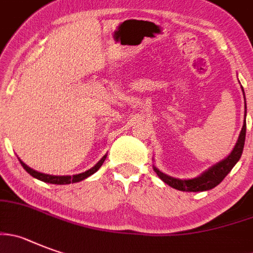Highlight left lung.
I'll use <instances>...</instances> for the list:
<instances>
[{
    "label": "left lung",
    "mask_w": 253,
    "mask_h": 253,
    "mask_svg": "<svg viewBox=\"0 0 253 253\" xmlns=\"http://www.w3.org/2000/svg\"><path fill=\"white\" fill-rule=\"evenodd\" d=\"M243 96H245V91H243ZM245 109H246V101H245ZM245 139H246V110H245V122H243L242 130H241L240 135H238L237 143H236L232 152L229 153L223 161L218 162V163H216L214 166L211 167V168H208L207 170L201 173V175H198V177L196 178H192V179H178V178H173L170 177V175L166 174V173L161 172L155 166H153V169H154V172L157 173V175H158L164 183H167V184H168L169 187H172V188L178 189V191H210V189L214 188L216 185H218L219 183L224 179V177L232 170V168L236 166V163L240 161L241 155H242L243 152V147H245Z\"/></svg>",
    "instance_id": "obj_1"
}]
</instances>
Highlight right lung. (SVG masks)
I'll list each match as a JSON object with an SVG mask.
<instances>
[{"mask_svg":"<svg viewBox=\"0 0 253 253\" xmlns=\"http://www.w3.org/2000/svg\"><path fill=\"white\" fill-rule=\"evenodd\" d=\"M105 158H106V154L104 155L103 158H101L100 161L98 162V163L95 164L92 168H90L89 170H86V172H84V173H80V174H75V175H50V174H45V173H40V172H37V170H35V169L30 168V167L26 166V164L21 161V159H20V163H21V166L24 167L25 170H26V172L29 173L30 175H32L34 178H36V179L42 180V182H46V183H51V184H70V183L81 182V180L86 179L87 177H90V175L94 174V173L96 172V170H98V169L100 168L101 166H103Z\"/></svg>","mask_w":253,"mask_h":253,"instance_id":"obj_1","label":"right lung"}]
</instances>
